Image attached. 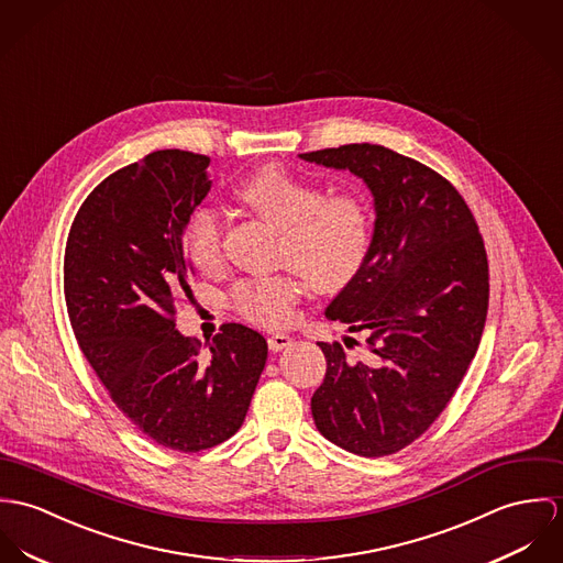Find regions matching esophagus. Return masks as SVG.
Segmentation results:
<instances>
[{"label": "esophagus", "instance_id": "esophagus-1", "mask_svg": "<svg viewBox=\"0 0 563 563\" xmlns=\"http://www.w3.org/2000/svg\"><path fill=\"white\" fill-rule=\"evenodd\" d=\"M291 336L289 334H283V332H278V334H272L269 339H267V345H269V350L272 352H280V350H285V347H289L291 345Z\"/></svg>", "mask_w": 563, "mask_h": 563}]
</instances>
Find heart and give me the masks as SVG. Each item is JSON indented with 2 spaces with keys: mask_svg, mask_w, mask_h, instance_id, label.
Returning <instances> with one entry per match:
<instances>
[{
  "mask_svg": "<svg viewBox=\"0 0 563 563\" xmlns=\"http://www.w3.org/2000/svg\"><path fill=\"white\" fill-rule=\"evenodd\" d=\"M238 198L254 213L283 229L278 261L296 267L312 287L339 289L361 269L372 238L369 205L361 194H330L278 166L251 173ZM224 218L213 207H200L186 227L189 258L200 269L222 261ZM302 283L291 274L242 278L233 285L231 307L256 325L283 328L294 319Z\"/></svg>",
  "mask_w": 563,
  "mask_h": 563,
  "instance_id": "b5f03b06",
  "label": "heart"
}]
</instances>
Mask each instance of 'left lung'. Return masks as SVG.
I'll return each instance as SVG.
<instances>
[{
    "label": "left lung",
    "mask_w": 563,
    "mask_h": 563,
    "mask_svg": "<svg viewBox=\"0 0 563 563\" xmlns=\"http://www.w3.org/2000/svg\"><path fill=\"white\" fill-rule=\"evenodd\" d=\"M300 157L363 179L375 209L369 252L325 309L367 334V354L356 361L341 343H319L328 367L312 419L350 453L390 455L437 421L475 358L490 294L484 240L457 189L386 146Z\"/></svg>",
    "instance_id": "left-lung-1"
}]
</instances>
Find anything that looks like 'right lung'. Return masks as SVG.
<instances>
[{
    "label": "right lung",
    "instance_id": "obj_1",
    "mask_svg": "<svg viewBox=\"0 0 563 563\" xmlns=\"http://www.w3.org/2000/svg\"><path fill=\"white\" fill-rule=\"evenodd\" d=\"M207 155L148 153L79 207L64 252L75 339L126 419L166 449L196 453L233 437L267 361L265 339L224 323L200 352L175 328L189 294L184 233L211 189Z\"/></svg>",
    "mask_w": 563,
    "mask_h": 563
}]
</instances>
